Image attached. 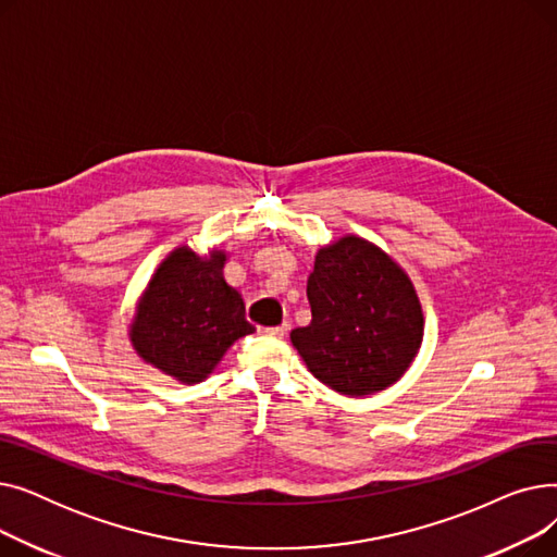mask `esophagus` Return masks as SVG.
Instances as JSON below:
<instances>
[{
  "mask_svg": "<svg viewBox=\"0 0 557 557\" xmlns=\"http://www.w3.org/2000/svg\"><path fill=\"white\" fill-rule=\"evenodd\" d=\"M288 332V325H277V327H263V334L267 336H273V338H284Z\"/></svg>",
  "mask_w": 557,
  "mask_h": 557,
  "instance_id": "1",
  "label": "esophagus"
}]
</instances>
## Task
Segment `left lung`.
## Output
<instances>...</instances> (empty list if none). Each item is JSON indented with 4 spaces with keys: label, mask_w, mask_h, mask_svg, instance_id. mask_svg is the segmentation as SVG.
I'll list each match as a JSON object with an SVG mask.
<instances>
[{
    "label": "left lung",
    "mask_w": 557,
    "mask_h": 557,
    "mask_svg": "<svg viewBox=\"0 0 557 557\" xmlns=\"http://www.w3.org/2000/svg\"><path fill=\"white\" fill-rule=\"evenodd\" d=\"M311 323L290 332L318 382L349 397L393 386L424 334L416 288L374 244L355 237L320 248L307 280Z\"/></svg>",
    "instance_id": "obj_1"
}]
</instances>
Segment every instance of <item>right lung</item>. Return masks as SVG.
<instances>
[{
  "mask_svg": "<svg viewBox=\"0 0 557 557\" xmlns=\"http://www.w3.org/2000/svg\"><path fill=\"white\" fill-rule=\"evenodd\" d=\"M225 252L175 248L146 286L131 325L137 355L183 384L208 376L227 347L252 334L237 288L223 277Z\"/></svg>",
  "mask_w": 557,
  "mask_h": 557,
  "instance_id": "obj_1",
  "label": "right lung"
}]
</instances>
